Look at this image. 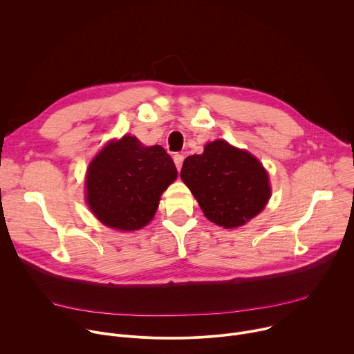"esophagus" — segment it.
Returning a JSON list of instances; mask_svg holds the SVG:
<instances>
[{
  "instance_id": "1",
  "label": "esophagus",
  "mask_w": 354,
  "mask_h": 354,
  "mask_svg": "<svg viewBox=\"0 0 354 354\" xmlns=\"http://www.w3.org/2000/svg\"><path fill=\"white\" fill-rule=\"evenodd\" d=\"M174 162H175V165H176V169H178V171H180L182 164H183V156H180V154H175V156H174Z\"/></svg>"
}]
</instances>
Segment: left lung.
Here are the masks:
<instances>
[{
  "mask_svg": "<svg viewBox=\"0 0 354 354\" xmlns=\"http://www.w3.org/2000/svg\"><path fill=\"white\" fill-rule=\"evenodd\" d=\"M180 178L205 216L224 228L243 225L258 216L272 194L259 160L224 140L206 144L203 154L187 157Z\"/></svg>",
  "mask_w": 354,
  "mask_h": 354,
  "instance_id": "8db88e82",
  "label": "left lung"
}]
</instances>
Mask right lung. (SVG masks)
Wrapping results in <instances>:
<instances>
[{
    "instance_id": "obj_1",
    "label": "right lung",
    "mask_w": 354,
    "mask_h": 354,
    "mask_svg": "<svg viewBox=\"0 0 354 354\" xmlns=\"http://www.w3.org/2000/svg\"><path fill=\"white\" fill-rule=\"evenodd\" d=\"M176 168L161 145L145 147L134 136L108 142L86 171V203L108 227L136 231L153 220Z\"/></svg>"
}]
</instances>
